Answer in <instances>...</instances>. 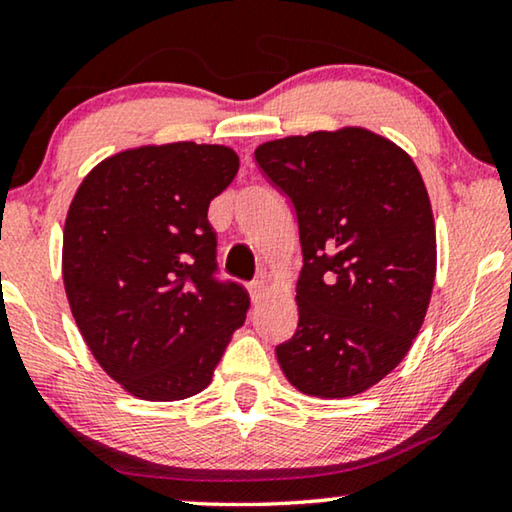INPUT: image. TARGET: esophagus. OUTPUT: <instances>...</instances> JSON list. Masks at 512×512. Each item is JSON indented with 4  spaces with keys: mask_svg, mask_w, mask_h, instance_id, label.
<instances>
[{
    "mask_svg": "<svg viewBox=\"0 0 512 512\" xmlns=\"http://www.w3.org/2000/svg\"><path fill=\"white\" fill-rule=\"evenodd\" d=\"M248 290H250V299H253V304H259L266 292V285L262 283V280H253V283L248 285Z\"/></svg>",
    "mask_w": 512,
    "mask_h": 512,
    "instance_id": "esophagus-1",
    "label": "esophagus"
}]
</instances>
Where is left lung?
<instances>
[{"mask_svg":"<svg viewBox=\"0 0 512 512\" xmlns=\"http://www.w3.org/2000/svg\"><path fill=\"white\" fill-rule=\"evenodd\" d=\"M262 174L299 222L297 331L276 345L285 378L355 397L413 345L436 278V229L413 160L359 127L262 143Z\"/></svg>","mask_w":512,"mask_h":512,"instance_id":"8db88e82","label":"left lung"}]
</instances>
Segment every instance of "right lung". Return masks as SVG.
Segmentation results:
<instances>
[{
  "label": "right lung",
  "mask_w": 512,
  "mask_h": 512,
  "mask_svg": "<svg viewBox=\"0 0 512 512\" xmlns=\"http://www.w3.org/2000/svg\"><path fill=\"white\" fill-rule=\"evenodd\" d=\"M225 146L125 150L88 174L64 222L62 273L74 320L99 366L146 401L211 383L243 325L248 292L218 278L208 204L234 181Z\"/></svg>",
  "instance_id": "obj_1"
}]
</instances>
